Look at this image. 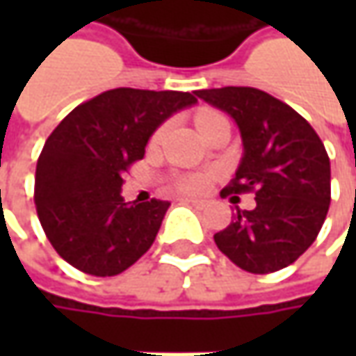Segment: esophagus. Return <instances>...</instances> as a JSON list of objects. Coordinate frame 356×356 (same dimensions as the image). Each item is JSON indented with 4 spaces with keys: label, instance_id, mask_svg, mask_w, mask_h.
I'll list each match as a JSON object with an SVG mask.
<instances>
[{
    "label": "esophagus",
    "instance_id": "obj_1",
    "mask_svg": "<svg viewBox=\"0 0 356 356\" xmlns=\"http://www.w3.org/2000/svg\"><path fill=\"white\" fill-rule=\"evenodd\" d=\"M184 204H190V206H196V208H204V200H194V198H184L182 200Z\"/></svg>",
    "mask_w": 356,
    "mask_h": 356
}]
</instances>
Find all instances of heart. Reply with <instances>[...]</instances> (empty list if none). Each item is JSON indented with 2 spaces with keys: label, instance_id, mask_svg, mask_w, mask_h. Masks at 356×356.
Instances as JSON below:
<instances>
[{
  "label": "heart",
  "instance_id": "b5f03b06",
  "mask_svg": "<svg viewBox=\"0 0 356 356\" xmlns=\"http://www.w3.org/2000/svg\"><path fill=\"white\" fill-rule=\"evenodd\" d=\"M220 118L224 117L218 115V113H212V111H204V113H200L198 117H196V127H198V130H204L208 124H212V122L220 120ZM172 184H174L176 190H180L182 194H198V192L206 190L208 178L204 174H178V176H174Z\"/></svg>",
  "mask_w": 356,
  "mask_h": 356
}]
</instances>
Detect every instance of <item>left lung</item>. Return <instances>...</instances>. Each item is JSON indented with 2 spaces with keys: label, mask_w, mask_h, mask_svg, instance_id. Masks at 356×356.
I'll use <instances>...</instances> for the list:
<instances>
[{
  "label": "left lung",
  "mask_w": 356,
  "mask_h": 356,
  "mask_svg": "<svg viewBox=\"0 0 356 356\" xmlns=\"http://www.w3.org/2000/svg\"><path fill=\"white\" fill-rule=\"evenodd\" d=\"M236 120L243 156L224 194H255L218 232V250L250 273L291 266L321 232L331 204V162L319 134L289 104L253 87L196 90Z\"/></svg>",
  "instance_id": "1"
}]
</instances>
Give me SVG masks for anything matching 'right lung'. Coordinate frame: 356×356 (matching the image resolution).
Returning a JSON list of instances; mask_svg holds the SVG:
<instances>
[{
  "label": "right lung",
  "instance_id": "add662e5",
  "mask_svg": "<svg viewBox=\"0 0 356 356\" xmlns=\"http://www.w3.org/2000/svg\"><path fill=\"white\" fill-rule=\"evenodd\" d=\"M196 101L180 90H104L49 134L37 160L33 198L45 236L67 264L113 277L150 250L170 202H124L122 174L144 156L148 138L166 118Z\"/></svg>",
  "mask_w": 356,
  "mask_h": 356
}]
</instances>
